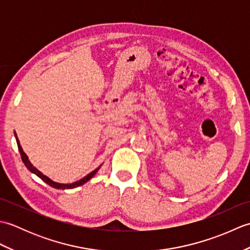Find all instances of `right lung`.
I'll return each mask as SVG.
<instances>
[{
	"label": "right lung",
	"mask_w": 250,
	"mask_h": 250,
	"mask_svg": "<svg viewBox=\"0 0 250 250\" xmlns=\"http://www.w3.org/2000/svg\"><path fill=\"white\" fill-rule=\"evenodd\" d=\"M15 136H16V141H17V144H18V149H19V152H20V156H21V159H22V161H23V163H24V166H25L26 167H28L32 173L36 174L37 176H39L40 178H42V180H44V182H45L46 184H48L49 186H51V187H54V188H56V189H72V188L78 187V186H82V185H83L84 183H87L88 180H89L90 178H92V177H93V175L98 172L99 167H98V168H95L93 172L89 173L86 177H83V179L78 180V182H76V183H73V184H58V183L52 182L51 179H49L48 177L45 176V175L42 174V173L39 171V169L35 168L33 166H32V163L29 161V158H28V156L25 155L24 151L22 150V147L20 146L19 140H18L17 135H16V133H15Z\"/></svg>",
	"instance_id": "obj_1"
}]
</instances>
